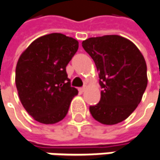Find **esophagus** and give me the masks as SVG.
Segmentation results:
<instances>
[{"label": "esophagus", "mask_w": 160, "mask_h": 160, "mask_svg": "<svg viewBox=\"0 0 160 160\" xmlns=\"http://www.w3.org/2000/svg\"><path fill=\"white\" fill-rule=\"evenodd\" d=\"M85 89H86V87L84 86V87H82V88H80V89H79V91H80V93H82V92L85 91Z\"/></svg>", "instance_id": "1"}]
</instances>
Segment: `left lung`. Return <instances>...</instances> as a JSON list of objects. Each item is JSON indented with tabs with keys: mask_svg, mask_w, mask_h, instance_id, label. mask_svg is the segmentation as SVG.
<instances>
[{
	"mask_svg": "<svg viewBox=\"0 0 160 160\" xmlns=\"http://www.w3.org/2000/svg\"><path fill=\"white\" fill-rule=\"evenodd\" d=\"M99 71L100 100L89 111L97 121L114 125L125 120L141 101L147 85V64L137 46L118 35L82 42Z\"/></svg>",
	"mask_w": 160,
	"mask_h": 160,
	"instance_id": "8db88e82",
	"label": "left lung"
}]
</instances>
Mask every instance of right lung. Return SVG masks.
<instances>
[{"instance_id": "obj_1", "label": "right lung", "mask_w": 160, "mask_h": 160, "mask_svg": "<svg viewBox=\"0 0 160 160\" xmlns=\"http://www.w3.org/2000/svg\"><path fill=\"white\" fill-rule=\"evenodd\" d=\"M79 48L77 40L61 33L36 39L19 58L15 83L26 111L40 123L54 124L68 113L77 89L66 66Z\"/></svg>"}]
</instances>
